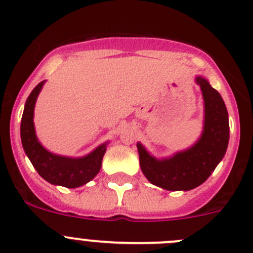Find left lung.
I'll list each match as a JSON object with an SVG mask.
<instances>
[{"label": "left lung", "instance_id": "obj_1", "mask_svg": "<svg viewBox=\"0 0 253 253\" xmlns=\"http://www.w3.org/2000/svg\"><path fill=\"white\" fill-rule=\"evenodd\" d=\"M205 105L203 131L188 149L157 159L137 143L142 172L153 185L168 191H190L202 185L221 162L229 143V115L220 94L202 76L196 77Z\"/></svg>", "mask_w": 253, "mask_h": 253}]
</instances>
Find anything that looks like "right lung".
Listing matches in <instances>:
<instances>
[{
    "label": "right lung",
    "instance_id": "right-lung-1",
    "mask_svg": "<svg viewBox=\"0 0 253 253\" xmlns=\"http://www.w3.org/2000/svg\"><path fill=\"white\" fill-rule=\"evenodd\" d=\"M45 81L40 82L28 96L20 122V138L25 154L33 167L44 180L52 185L77 188L93 180L100 171L103 157L109 142L96 147L93 152L81 158L63 157L48 152L35 134L34 108Z\"/></svg>",
    "mask_w": 253,
    "mask_h": 253
}]
</instances>
